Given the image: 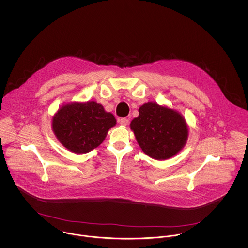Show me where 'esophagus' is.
I'll use <instances>...</instances> for the list:
<instances>
[{
	"instance_id": "34e87169",
	"label": "esophagus",
	"mask_w": 248,
	"mask_h": 248,
	"mask_svg": "<svg viewBox=\"0 0 248 248\" xmlns=\"http://www.w3.org/2000/svg\"><path fill=\"white\" fill-rule=\"evenodd\" d=\"M119 123H120V124H121V125L126 126V125H128V124H129V120L127 118L119 119Z\"/></svg>"
}]
</instances>
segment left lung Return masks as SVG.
I'll use <instances>...</instances> for the list:
<instances>
[{"instance_id": "1", "label": "left lung", "mask_w": 248, "mask_h": 248, "mask_svg": "<svg viewBox=\"0 0 248 248\" xmlns=\"http://www.w3.org/2000/svg\"><path fill=\"white\" fill-rule=\"evenodd\" d=\"M140 115L130 127L142 151L156 160H165L180 152L189 131L184 118L174 109L148 102L139 108Z\"/></svg>"}]
</instances>
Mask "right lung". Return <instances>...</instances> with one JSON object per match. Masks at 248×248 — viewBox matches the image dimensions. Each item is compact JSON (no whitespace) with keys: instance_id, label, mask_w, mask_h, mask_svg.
Masks as SVG:
<instances>
[{"instance_id":"1","label":"right lung","mask_w":248,"mask_h":248,"mask_svg":"<svg viewBox=\"0 0 248 248\" xmlns=\"http://www.w3.org/2000/svg\"><path fill=\"white\" fill-rule=\"evenodd\" d=\"M116 124L114 116L94 101L63 105L53 117L52 127L59 142L75 154H86L98 147L109 128Z\"/></svg>"}]
</instances>
